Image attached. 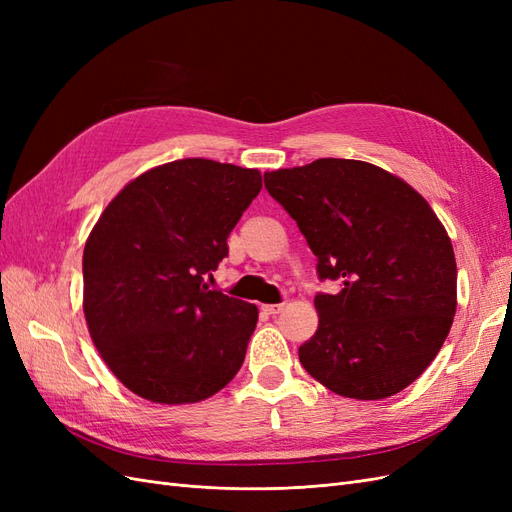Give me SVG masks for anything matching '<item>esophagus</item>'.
Here are the masks:
<instances>
[{"label":"esophagus","mask_w":512,"mask_h":512,"mask_svg":"<svg viewBox=\"0 0 512 512\" xmlns=\"http://www.w3.org/2000/svg\"><path fill=\"white\" fill-rule=\"evenodd\" d=\"M282 309H284V303H271V305H262V312L269 314V316L280 314Z\"/></svg>","instance_id":"34e87169"}]
</instances>
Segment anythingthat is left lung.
Instances as JSON below:
<instances>
[{
    "instance_id": "left-lung-1",
    "label": "left lung",
    "mask_w": 512,
    "mask_h": 512,
    "mask_svg": "<svg viewBox=\"0 0 512 512\" xmlns=\"http://www.w3.org/2000/svg\"><path fill=\"white\" fill-rule=\"evenodd\" d=\"M267 192L297 222L318 258V331L299 348L329 391L384 399L436 359L457 309L451 239L406 181L359 162L320 158L265 173Z\"/></svg>"
}]
</instances>
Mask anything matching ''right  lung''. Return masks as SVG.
Listing matches in <instances>:
<instances>
[{"label":"right lung","mask_w":512,"mask_h":512,"mask_svg":"<svg viewBox=\"0 0 512 512\" xmlns=\"http://www.w3.org/2000/svg\"><path fill=\"white\" fill-rule=\"evenodd\" d=\"M262 188L256 168L185 158L130 181L83 254V309L113 374L156 404H194L237 376L258 307L205 277Z\"/></svg>","instance_id":"right-lung-1"}]
</instances>
